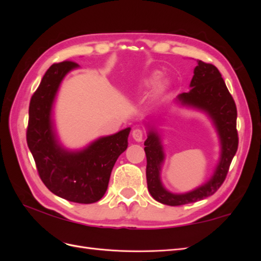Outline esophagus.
Wrapping results in <instances>:
<instances>
[{
  "mask_svg": "<svg viewBox=\"0 0 261 261\" xmlns=\"http://www.w3.org/2000/svg\"><path fill=\"white\" fill-rule=\"evenodd\" d=\"M132 136H133V138H134L135 140L140 142V141H142V139H143L144 133H143V130H142L141 128H135V129L133 130V133H132Z\"/></svg>",
  "mask_w": 261,
  "mask_h": 261,
  "instance_id": "34e87169",
  "label": "esophagus"
}]
</instances>
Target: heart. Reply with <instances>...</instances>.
<instances>
[{"mask_svg":"<svg viewBox=\"0 0 261 261\" xmlns=\"http://www.w3.org/2000/svg\"><path fill=\"white\" fill-rule=\"evenodd\" d=\"M159 78H160V75L158 74V72H154V74L150 77L149 81L153 83V82H156V81H158V80H159Z\"/></svg>","mask_w":261,"mask_h":261,"instance_id":"heart-1","label":"heart"}]
</instances>
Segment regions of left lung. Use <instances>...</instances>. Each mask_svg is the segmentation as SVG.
<instances>
[{"mask_svg":"<svg viewBox=\"0 0 261 261\" xmlns=\"http://www.w3.org/2000/svg\"><path fill=\"white\" fill-rule=\"evenodd\" d=\"M197 62L198 65L194 70L190 92L182 93L178 98L186 105L202 109L210 114L221 137L222 158L213 178L206 184L187 194H171L164 189L160 180L164 153L158 134L151 130L148 139L144 141L148 190L156 201L167 205L175 206L192 203L213 195L224 183L238 150L236 102L225 85L220 70L213 64L200 60Z\"/></svg>","mask_w":261,"mask_h":261,"instance_id":"1","label":"left lung"}]
</instances>
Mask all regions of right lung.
I'll list each match as a JSON object with an SVG mask.
<instances>
[{
    "label": "right lung",
    "mask_w": 261,
    "mask_h": 261,
    "mask_svg": "<svg viewBox=\"0 0 261 261\" xmlns=\"http://www.w3.org/2000/svg\"><path fill=\"white\" fill-rule=\"evenodd\" d=\"M78 64L63 61L52 64L31 97L27 142L39 178L55 195L71 202L93 203L106 193L119 156L127 148L130 128L93 142L77 153L58 144L51 124V106L62 79Z\"/></svg>",
    "instance_id": "right-lung-1"
}]
</instances>
